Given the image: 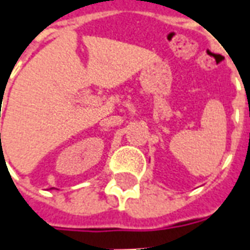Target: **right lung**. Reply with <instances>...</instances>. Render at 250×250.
Here are the masks:
<instances>
[{"instance_id": "obj_1", "label": "right lung", "mask_w": 250, "mask_h": 250, "mask_svg": "<svg viewBox=\"0 0 250 250\" xmlns=\"http://www.w3.org/2000/svg\"><path fill=\"white\" fill-rule=\"evenodd\" d=\"M0 135H1V134H0Z\"/></svg>"}]
</instances>
